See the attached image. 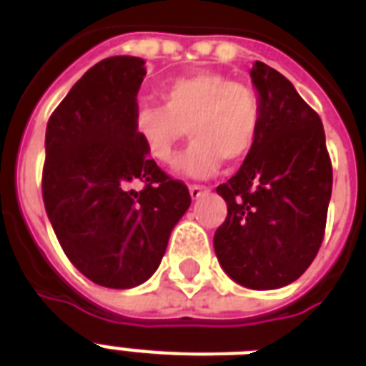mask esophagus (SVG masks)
I'll list each match as a JSON object with an SVG mask.
<instances>
[{"instance_id": "34e87169", "label": "esophagus", "mask_w": 366, "mask_h": 366, "mask_svg": "<svg viewBox=\"0 0 366 366\" xmlns=\"http://www.w3.org/2000/svg\"><path fill=\"white\" fill-rule=\"evenodd\" d=\"M209 188L207 186H201V184H189V195L194 197V199H199L201 195L207 194Z\"/></svg>"}]
</instances>
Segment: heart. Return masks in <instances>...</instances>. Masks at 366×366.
Instances as JSON below:
<instances>
[{
  "mask_svg": "<svg viewBox=\"0 0 366 366\" xmlns=\"http://www.w3.org/2000/svg\"><path fill=\"white\" fill-rule=\"evenodd\" d=\"M262 119L260 93L214 70L174 77L163 87V102H142L132 116L144 148L159 163L174 157L189 129L194 142L177 167L192 177H209L222 159L243 161L260 137Z\"/></svg>",
  "mask_w": 366,
  "mask_h": 366,
  "instance_id": "heart-1",
  "label": "heart"
}]
</instances>
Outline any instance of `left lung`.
Returning <instances> with one entry per match:
<instances>
[{"label":"left lung","mask_w":366,"mask_h":366,"mask_svg":"<svg viewBox=\"0 0 366 366\" xmlns=\"http://www.w3.org/2000/svg\"><path fill=\"white\" fill-rule=\"evenodd\" d=\"M250 77L264 106L260 137L217 192L228 214L214 252L247 289H279L306 272L323 243L332 163L317 112L292 83L256 60Z\"/></svg>","instance_id":"obj_1"}]
</instances>
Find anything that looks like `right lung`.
<instances>
[{"label": "right lung", "instance_id": "right-lung-1", "mask_svg": "<svg viewBox=\"0 0 366 366\" xmlns=\"http://www.w3.org/2000/svg\"><path fill=\"white\" fill-rule=\"evenodd\" d=\"M144 64L138 56H110L89 68L45 132L41 192L49 220L68 260L108 289L152 277L192 203L188 186L149 159L134 131Z\"/></svg>", "mask_w": 366, "mask_h": 366}]
</instances>
